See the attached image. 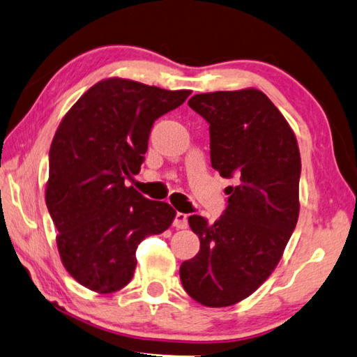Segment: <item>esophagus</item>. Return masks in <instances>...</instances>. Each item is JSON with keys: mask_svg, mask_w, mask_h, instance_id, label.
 Returning a JSON list of instances; mask_svg holds the SVG:
<instances>
[{"mask_svg": "<svg viewBox=\"0 0 357 357\" xmlns=\"http://www.w3.org/2000/svg\"><path fill=\"white\" fill-rule=\"evenodd\" d=\"M173 226H174V228H178V229H185L187 226H189V218H187V213L178 212L176 215H174Z\"/></svg>", "mask_w": 357, "mask_h": 357, "instance_id": "34e87169", "label": "esophagus"}]
</instances>
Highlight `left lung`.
Returning <instances> with one entry per match:
<instances>
[{"label": "left lung", "instance_id": "obj_1", "mask_svg": "<svg viewBox=\"0 0 357 357\" xmlns=\"http://www.w3.org/2000/svg\"><path fill=\"white\" fill-rule=\"evenodd\" d=\"M189 106L209 123L211 164L228 206L215 223L190 215L199 238L181 264L184 290L203 306L226 307L250 296L271 275L300 213L301 158L289 123L256 89L198 93Z\"/></svg>", "mask_w": 357, "mask_h": 357}]
</instances>
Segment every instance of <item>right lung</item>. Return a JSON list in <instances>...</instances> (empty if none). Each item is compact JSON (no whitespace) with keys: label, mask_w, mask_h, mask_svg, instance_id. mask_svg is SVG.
I'll list each match as a JSON object with an SVG mask.
<instances>
[{"label":"right lung","mask_w":357,"mask_h":357,"mask_svg":"<svg viewBox=\"0 0 357 357\" xmlns=\"http://www.w3.org/2000/svg\"><path fill=\"white\" fill-rule=\"evenodd\" d=\"M190 93L109 77L62 119L50 148L45 201L63 267L81 286L98 294L123 289L139 243L170 228L176 211L125 179L140 172L154 121Z\"/></svg>","instance_id":"right-lung-1"}]
</instances>
